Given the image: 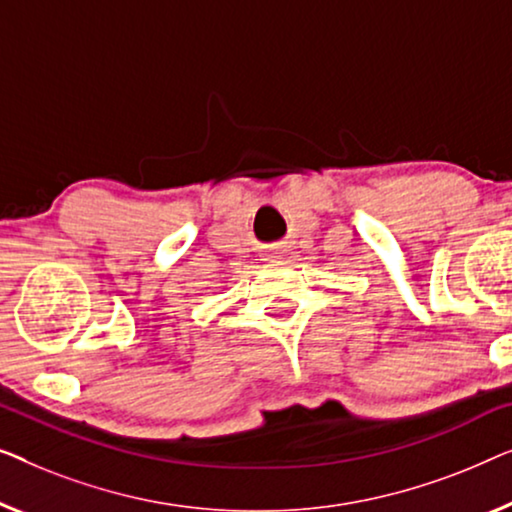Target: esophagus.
I'll return each mask as SVG.
<instances>
[{
	"instance_id": "1",
	"label": "esophagus",
	"mask_w": 512,
	"mask_h": 512,
	"mask_svg": "<svg viewBox=\"0 0 512 512\" xmlns=\"http://www.w3.org/2000/svg\"><path fill=\"white\" fill-rule=\"evenodd\" d=\"M285 253H287V246H283V243H276V246H271L269 257L271 259H280Z\"/></svg>"
}]
</instances>
